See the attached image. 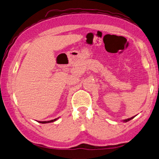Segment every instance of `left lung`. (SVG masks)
Returning <instances> with one entry per match:
<instances>
[{"instance_id":"8db88e82","label":"left lung","mask_w":159,"mask_h":159,"mask_svg":"<svg viewBox=\"0 0 159 159\" xmlns=\"http://www.w3.org/2000/svg\"><path fill=\"white\" fill-rule=\"evenodd\" d=\"M135 116H134V117H131V118H128V119H126V120H124V122H128V121H129V120H131V119H133L134 118V117H135Z\"/></svg>"}]
</instances>
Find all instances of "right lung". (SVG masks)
I'll use <instances>...</instances> for the list:
<instances>
[{
	"mask_svg": "<svg viewBox=\"0 0 159 159\" xmlns=\"http://www.w3.org/2000/svg\"><path fill=\"white\" fill-rule=\"evenodd\" d=\"M59 118H55L54 120H49V121H39V122H40V123H42V124H45V123H49V122H55Z\"/></svg>",
	"mask_w": 159,
	"mask_h": 159,
	"instance_id": "add662e5",
	"label": "right lung"
}]
</instances>
